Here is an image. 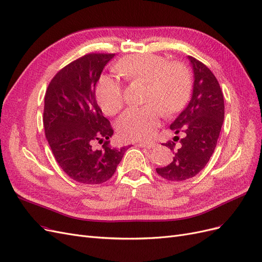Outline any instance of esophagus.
Segmentation results:
<instances>
[{"mask_svg": "<svg viewBox=\"0 0 262 262\" xmlns=\"http://www.w3.org/2000/svg\"><path fill=\"white\" fill-rule=\"evenodd\" d=\"M139 146L141 147H146V148H153L156 146V143H154V142H140V143L138 144Z\"/></svg>", "mask_w": 262, "mask_h": 262, "instance_id": "1", "label": "esophagus"}]
</instances>
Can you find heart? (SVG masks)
Segmentation results:
<instances>
[{
  "instance_id": "b5f03b06",
  "label": "heart",
  "mask_w": 262,
  "mask_h": 262,
  "mask_svg": "<svg viewBox=\"0 0 262 262\" xmlns=\"http://www.w3.org/2000/svg\"><path fill=\"white\" fill-rule=\"evenodd\" d=\"M116 71L129 80L147 83L143 107H131L118 121V131L125 140L147 141L157 132L165 108L175 113L188 97L190 77L181 63H166L156 54H132L119 61ZM97 101L106 115H117L123 107V91L116 78L102 76L96 87Z\"/></svg>"
}]
</instances>
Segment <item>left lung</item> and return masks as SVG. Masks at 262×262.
<instances>
[{
	"label": "left lung",
	"mask_w": 262,
	"mask_h": 262,
	"mask_svg": "<svg viewBox=\"0 0 262 262\" xmlns=\"http://www.w3.org/2000/svg\"><path fill=\"white\" fill-rule=\"evenodd\" d=\"M188 59L193 70L192 96L170 124L173 132L185 137L176 149L172 141L163 144L173 150V158L169 165L156 168L161 177L175 182L192 178L205 167L216 147L224 120V98L216 77L202 62L190 55ZM177 140L176 136L173 141Z\"/></svg>",
	"instance_id": "obj_1"
}]
</instances>
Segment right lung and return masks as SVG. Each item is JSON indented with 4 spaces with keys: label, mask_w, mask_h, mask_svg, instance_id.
<instances>
[{
    "label": "right lung",
    "mask_w": 262,
    "mask_h": 262,
    "mask_svg": "<svg viewBox=\"0 0 262 262\" xmlns=\"http://www.w3.org/2000/svg\"><path fill=\"white\" fill-rule=\"evenodd\" d=\"M115 53H89L60 70L45 96L46 138L60 167L73 180L102 184L113 177L129 146H109L114 130L102 116L95 87ZM95 140L105 142L93 150Z\"/></svg>",
    "instance_id": "obj_1"
}]
</instances>
